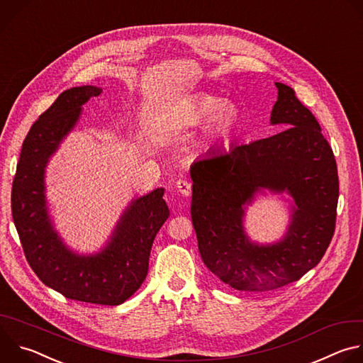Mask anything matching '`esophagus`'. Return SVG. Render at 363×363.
<instances>
[{"instance_id": "34e87169", "label": "esophagus", "mask_w": 363, "mask_h": 363, "mask_svg": "<svg viewBox=\"0 0 363 363\" xmlns=\"http://www.w3.org/2000/svg\"><path fill=\"white\" fill-rule=\"evenodd\" d=\"M191 188H192V185H191L189 181H186V179H179V181H177V189H178V192H179L181 195L189 196V195H191Z\"/></svg>"}]
</instances>
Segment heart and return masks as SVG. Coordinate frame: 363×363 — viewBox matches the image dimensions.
Segmentation results:
<instances>
[{"label":"heart","mask_w":363,"mask_h":363,"mask_svg":"<svg viewBox=\"0 0 363 363\" xmlns=\"http://www.w3.org/2000/svg\"><path fill=\"white\" fill-rule=\"evenodd\" d=\"M181 119L186 125H198L208 119L205 125V139L206 142H217L235 132L241 113L233 103H221V99L214 94L201 93L188 101Z\"/></svg>","instance_id":"1"}]
</instances>
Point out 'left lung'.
<instances>
[{
    "mask_svg": "<svg viewBox=\"0 0 363 363\" xmlns=\"http://www.w3.org/2000/svg\"><path fill=\"white\" fill-rule=\"evenodd\" d=\"M276 87L270 122L281 132L210 153L191 167V217L202 262L241 291H269L297 281L319 264L336 225L333 150L294 90L283 83ZM263 189L287 190L295 205L285 237L258 246L245 234L242 218L243 205Z\"/></svg>",
    "mask_w": 363,
    "mask_h": 363,
    "instance_id": "1",
    "label": "left lung"
}]
</instances>
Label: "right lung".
<instances>
[{
  "mask_svg": "<svg viewBox=\"0 0 363 363\" xmlns=\"http://www.w3.org/2000/svg\"><path fill=\"white\" fill-rule=\"evenodd\" d=\"M101 93L96 86L65 90L27 133L11 189L13 220L27 262L37 277L65 297L118 306L147 274L149 254L169 217L164 188L133 199L118 221L106 247L96 254L72 251L50 220L44 174L48 160L73 130L84 103Z\"/></svg>",
  "mask_w": 363,
  "mask_h": 363,
  "instance_id": "add662e5",
  "label": "right lung"
}]
</instances>
